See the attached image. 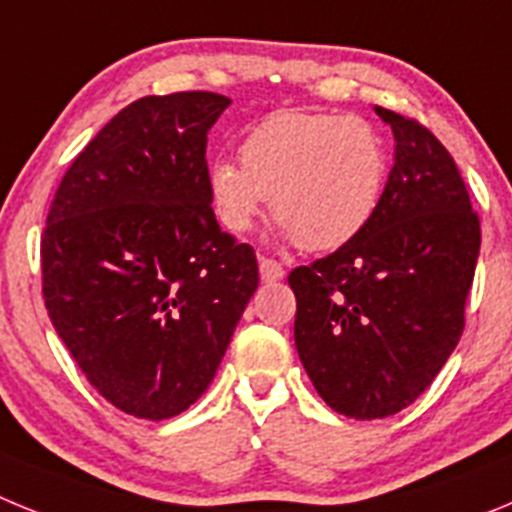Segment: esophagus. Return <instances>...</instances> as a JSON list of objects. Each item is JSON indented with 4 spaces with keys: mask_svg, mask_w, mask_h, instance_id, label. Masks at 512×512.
<instances>
[{
    "mask_svg": "<svg viewBox=\"0 0 512 512\" xmlns=\"http://www.w3.org/2000/svg\"><path fill=\"white\" fill-rule=\"evenodd\" d=\"M259 271L264 282H279V279H284V266L274 259H266V256H259Z\"/></svg>",
    "mask_w": 512,
    "mask_h": 512,
    "instance_id": "obj_1",
    "label": "esophagus"
}]
</instances>
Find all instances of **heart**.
Returning a JSON list of instances; mask_svg holds the SVG:
<instances>
[{"instance_id":"obj_1","label":"heart","mask_w":512,"mask_h":512,"mask_svg":"<svg viewBox=\"0 0 512 512\" xmlns=\"http://www.w3.org/2000/svg\"><path fill=\"white\" fill-rule=\"evenodd\" d=\"M241 166L215 158L207 192L230 233H248L269 197L284 235L333 251L372 223L387 179V151L372 122L341 112L277 110L243 135Z\"/></svg>"}]
</instances>
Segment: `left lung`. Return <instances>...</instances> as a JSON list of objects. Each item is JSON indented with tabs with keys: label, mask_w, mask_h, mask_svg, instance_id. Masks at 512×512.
Listing matches in <instances>:
<instances>
[{
	"label": "left lung",
	"mask_w": 512,
	"mask_h": 512,
	"mask_svg": "<svg viewBox=\"0 0 512 512\" xmlns=\"http://www.w3.org/2000/svg\"><path fill=\"white\" fill-rule=\"evenodd\" d=\"M395 133V166L372 223L289 274L295 346L318 395L356 420L418 400L464 333L479 217L441 140L374 107Z\"/></svg>",
	"instance_id": "obj_1"
}]
</instances>
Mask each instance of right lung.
<instances>
[{
    "label": "right lung",
    "instance_id": "1",
    "mask_svg": "<svg viewBox=\"0 0 512 512\" xmlns=\"http://www.w3.org/2000/svg\"><path fill=\"white\" fill-rule=\"evenodd\" d=\"M215 92L143 97L63 174L40 238L45 310L94 390L166 420L200 400L259 287L248 243L215 220Z\"/></svg>",
    "mask_w": 512,
    "mask_h": 512
}]
</instances>
